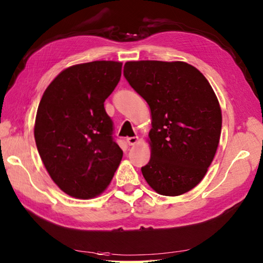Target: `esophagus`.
Segmentation results:
<instances>
[{
  "instance_id": "34e87169",
  "label": "esophagus",
  "mask_w": 263,
  "mask_h": 263,
  "mask_svg": "<svg viewBox=\"0 0 263 263\" xmlns=\"http://www.w3.org/2000/svg\"><path fill=\"white\" fill-rule=\"evenodd\" d=\"M138 139H139V138H138V137H128V138H126V142L130 146H133V145L137 144Z\"/></svg>"
}]
</instances>
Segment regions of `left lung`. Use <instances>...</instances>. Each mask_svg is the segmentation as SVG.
I'll return each mask as SVG.
<instances>
[{"label":"left lung","mask_w":263,"mask_h":263,"mask_svg":"<svg viewBox=\"0 0 263 263\" xmlns=\"http://www.w3.org/2000/svg\"><path fill=\"white\" fill-rule=\"evenodd\" d=\"M124 76L151 108V160L142 176L159 194L189 192L207 174L221 137L222 111L211 84L179 61L126 62Z\"/></svg>","instance_id":"8db88e82"}]
</instances>
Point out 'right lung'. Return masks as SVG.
Returning <instances> with one entry per match:
<instances>
[{
  "label": "right lung",
  "instance_id": "obj_1",
  "mask_svg": "<svg viewBox=\"0 0 263 263\" xmlns=\"http://www.w3.org/2000/svg\"><path fill=\"white\" fill-rule=\"evenodd\" d=\"M122 63L94 61L64 69L46 88L34 124L37 152L52 181L70 197L92 199L108 187L123 157L104 101Z\"/></svg>",
  "mask_w": 263,
  "mask_h": 263
}]
</instances>
